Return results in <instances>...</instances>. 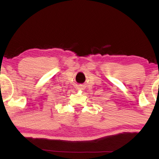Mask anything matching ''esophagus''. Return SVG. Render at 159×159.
<instances>
[{
    "label": "esophagus",
    "instance_id": "obj_1",
    "mask_svg": "<svg viewBox=\"0 0 159 159\" xmlns=\"http://www.w3.org/2000/svg\"><path fill=\"white\" fill-rule=\"evenodd\" d=\"M84 86L83 85H79L78 87V90H84Z\"/></svg>",
    "mask_w": 159,
    "mask_h": 159
}]
</instances>
